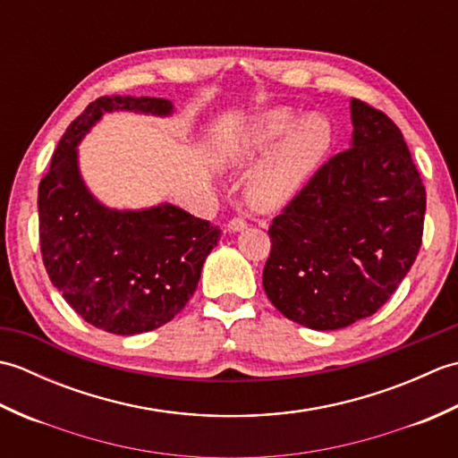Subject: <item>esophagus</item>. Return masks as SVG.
<instances>
[{
    "mask_svg": "<svg viewBox=\"0 0 458 458\" xmlns=\"http://www.w3.org/2000/svg\"><path fill=\"white\" fill-rule=\"evenodd\" d=\"M246 226H248V222H246V218H242V216H234L228 222V230H232V232H240V230H244Z\"/></svg>",
    "mask_w": 458,
    "mask_h": 458,
    "instance_id": "34e87169",
    "label": "esophagus"
}]
</instances>
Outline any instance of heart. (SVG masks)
<instances>
[{"mask_svg": "<svg viewBox=\"0 0 458 458\" xmlns=\"http://www.w3.org/2000/svg\"><path fill=\"white\" fill-rule=\"evenodd\" d=\"M333 125L320 114L297 118L291 108H274L251 120L224 145L228 165H248L267 151L250 181L248 197L256 208L284 207L309 181L333 148Z\"/></svg>", "mask_w": 458, "mask_h": 458, "instance_id": "b5f03b06", "label": "heart"}]
</instances>
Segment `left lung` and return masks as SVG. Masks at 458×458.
Returning a JSON list of instances; mask_svg holds the SVG:
<instances>
[{"label": "left lung", "instance_id": "1", "mask_svg": "<svg viewBox=\"0 0 458 458\" xmlns=\"http://www.w3.org/2000/svg\"><path fill=\"white\" fill-rule=\"evenodd\" d=\"M352 148L330 157L269 226L264 289L293 323L335 330L374 315L420 254L425 184L387 115L352 100Z\"/></svg>", "mask_w": 458, "mask_h": 458}]
</instances>
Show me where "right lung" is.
Listing matches in <instances>:
<instances>
[{"label":"right lung","mask_w":458,"mask_h":458,"mask_svg":"<svg viewBox=\"0 0 458 458\" xmlns=\"http://www.w3.org/2000/svg\"><path fill=\"white\" fill-rule=\"evenodd\" d=\"M171 114L165 98L102 96L68 125L38 182V244L53 285L86 323L140 335L181 313L222 232L173 204L141 212L104 208L86 191L76 143L104 112Z\"/></svg>","instance_id":"add662e5"}]
</instances>
